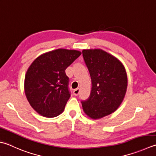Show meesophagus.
I'll use <instances>...</instances> for the list:
<instances>
[{"instance_id":"34e87169","label":"esophagus","mask_w":156,"mask_h":156,"mask_svg":"<svg viewBox=\"0 0 156 156\" xmlns=\"http://www.w3.org/2000/svg\"><path fill=\"white\" fill-rule=\"evenodd\" d=\"M80 88H76V89H74V91H73V93H74V94L75 96H77L78 95L79 93H80Z\"/></svg>"}]
</instances>
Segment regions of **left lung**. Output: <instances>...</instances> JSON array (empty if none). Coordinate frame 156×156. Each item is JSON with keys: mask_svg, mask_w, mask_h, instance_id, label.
Returning a JSON list of instances; mask_svg holds the SVG:
<instances>
[{"mask_svg": "<svg viewBox=\"0 0 156 156\" xmlns=\"http://www.w3.org/2000/svg\"><path fill=\"white\" fill-rule=\"evenodd\" d=\"M82 55L92 88L89 97L81 103L85 114L96 120L111 114L120 105L126 92L127 74L116 57L101 49H84Z\"/></svg>", "mask_w": 156, "mask_h": 156, "instance_id": "8db88e82", "label": "left lung"}]
</instances>
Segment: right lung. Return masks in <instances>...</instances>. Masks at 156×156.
<instances>
[{"mask_svg": "<svg viewBox=\"0 0 156 156\" xmlns=\"http://www.w3.org/2000/svg\"><path fill=\"white\" fill-rule=\"evenodd\" d=\"M81 55L76 50L59 48L40 55L29 67L24 89L30 105L44 117L62 114L70 97L65 70Z\"/></svg>", "mask_w": 156, "mask_h": 156, "instance_id": "obj_1", "label": "right lung"}]
</instances>
